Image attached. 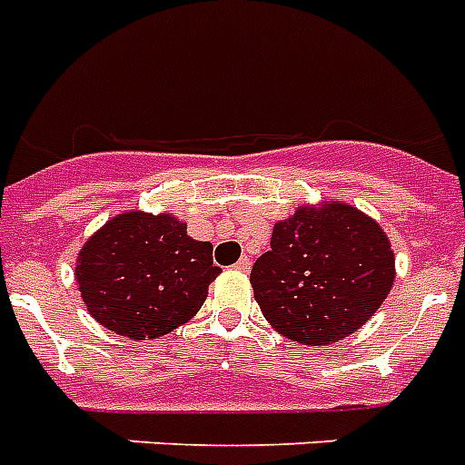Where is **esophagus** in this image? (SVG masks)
I'll return each mask as SVG.
<instances>
[{"label": "esophagus", "mask_w": 465, "mask_h": 465, "mask_svg": "<svg viewBox=\"0 0 465 465\" xmlns=\"http://www.w3.org/2000/svg\"><path fill=\"white\" fill-rule=\"evenodd\" d=\"M233 270H236V272H243V274H248V272H251V260H248V258H241L239 262L233 265Z\"/></svg>", "instance_id": "esophagus-1"}]
</instances>
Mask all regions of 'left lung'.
<instances>
[{"label": "left lung", "mask_w": 465, "mask_h": 465, "mask_svg": "<svg viewBox=\"0 0 465 465\" xmlns=\"http://www.w3.org/2000/svg\"><path fill=\"white\" fill-rule=\"evenodd\" d=\"M387 233L346 203L298 207L274 224L251 272L267 322L292 341L327 346L368 322L394 284Z\"/></svg>", "instance_id": "1"}]
</instances>
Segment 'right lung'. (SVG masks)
I'll list each match as a JSON object with an SVG mask.
<instances>
[{
  "mask_svg": "<svg viewBox=\"0 0 465 465\" xmlns=\"http://www.w3.org/2000/svg\"><path fill=\"white\" fill-rule=\"evenodd\" d=\"M220 272L213 245L191 239L176 217L124 213L85 241L75 282L102 327L157 339L193 318Z\"/></svg>",
  "mask_w": 465,
  "mask_h": 465,
  "instance_id": "right-lung-1",
  "label": "right lung"
}]
</instances>
